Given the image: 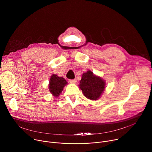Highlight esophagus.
<instances>
[{"instance_id":"1","label":"esophagus","mask_w":152,"mask_h":152,"mask_svg":"<svg viewBox=\"0 0 152 152\" xmlns=\"http://www.w3.org/2000/svg\"><path fill=\"white\" fill-rule=\"evenodd\" d=\"M69 82H70V83H76V79H71V80H69Z\"/></svg>"}]
</instances>
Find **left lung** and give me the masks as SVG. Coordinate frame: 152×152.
I'll list each match as a JSON object with an SVG mask.
<instances>
[{
    "instance_id": "8db88e82",
    "label": "left lung",
    "mask_w": 152,
    "mask_h": 152,
    "mask_svg": "<svg viewBox=\"0 0 152 152\" xmlns=\"http://www.w3.org/2000/svg\"><path fill=\"white\" fill-rule=\"evenodd\" d=\"M84 96L91 100H98L106 88L105 80L91 70L83 73L79 85Z\"/></svg>"
}]
</instances>
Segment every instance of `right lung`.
Returning <instances> with one entry per match:
<instances>
[{"label":"right lung","instance_id":"1","mask_svg":"<svg viewBox=\"0 0 152 152\" xmlns=\"http://www.w3.org/2000/svg\"><path fill=\"white\" fill-rule=\"evenodd\" d=\"M68 82L62 77H59L56 75L53 74L50 76L49 84V90L50 93L55 97H58L64 90L65 86Z\"/></svg>","mask_w":152,"mask_h":152}]
</instances>
